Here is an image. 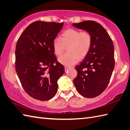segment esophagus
I'll return each mask as SVG.
<instances>
[{
  "mask_svg": "<svg viewBox=\"0 0 130 130\" xmlns=\"http://www.w3.org/2000/svg\"><path fill=\"white\" fill-rule=\"evenodd\" d=\"M64 68H65V71H67L68 70V69L70 68V67H68V66H65Z\"/></svg>",
  "mask_w": 130,
  "mask_h": 130,
  "instance_id": "34e87169",
  "label": "esophagus"
}]
</instances>
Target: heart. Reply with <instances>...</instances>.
<instances>
[{
	"label": "heart",
	"mask_w": 130,
	"mask_h": 130,
	"mask_svg": "<svg viewBox=\"0 0 130 130\" xmlns=\"http://www.w3.org/2000/svg\"><path fill=\"white\" fill-rule=\"evenodd\" d=\"M92 43L91 34L87 30L80 31L68 29L62 33L61 38L56 37L53 41V48L56 56H59L67 48L68 53L58 58L59 62L65 66H72L83 58L90 51Z\"/></svg>",
	"instance_id": "heart-1"
}]
</instances>
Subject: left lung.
I'll return each instance as SVG.
<instances>
[{"instance_id": "8db88e82", "label": "left lung", "mask_w": 130, "mask_h": 130, "mask_svg": "<svg viewBox=\"0 0 130 130\" xmlns=\"http://www.w3.org/2000/svg\"><path fill=\"white\" fill-rule=\"evenodd\" d=\"M91 34L92 43L84 60L75 67L77 76L74 84L78 93L87 98L96 97L105 90L115 67L114 46L111 37L99 23L86 21L73 23Z\"/></svg>"}]
</instances>
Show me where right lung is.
I'll return each instance as SVG.
<instances>
[{
    "instance_id": "obj_1",
    "label": "right lung",
    "mask_w": 130,
    "mask_h": 130,
    "mask_svg": "<svg viewBox=\"0 0 130 130\" xmlns=\"http://www.w3.org/2000/svg\"><path fill=\"white\" fill-rule=\"evenodd\" d=\"M63 25V23L34 22L17 41L16 72L23 88L34 99L47 101L57 93V80L65 70L57 60L52 44Z\"/></svg>"
}]
</instances>
